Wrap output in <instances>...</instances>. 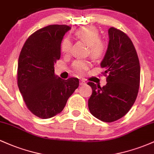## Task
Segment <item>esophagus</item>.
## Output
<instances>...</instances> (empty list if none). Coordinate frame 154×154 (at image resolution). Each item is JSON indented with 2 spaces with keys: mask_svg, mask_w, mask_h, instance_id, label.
Masks as SVG:
<instances>
[{
  "mask_svg": "<svg viewBox=\"0 0 154 154\" xmlns=\"http://www.w3.org/2000/svg\"><path fill=\"white\" fill-rule=\"evenodd\" d=\"M79 85H85V81L83 80V79H81V80L79 81Z\"/></svg>",
  "mask_w": 154,
  "mask_h": 154,
  "instance_id": "34e87169",
  "label": "esophagus"
}]
</instances>
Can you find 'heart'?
<instances>
[{
	"label": "heart",
	"mask_w": 154,
	"mask_h": 154,
	"mask_svg": "<svg viewBox=\"0 0 154 154\" xmlns=\"http://www.w3.org/2000/svg\"><path fill=\"white\" fill-rule=\"evenodd\" d=\"M78 38L84 40L89 45L90 52L93 57H99L105 50V43L100 39V33L95 26H85L79 28L75 32ZM72 42L69 37L63 38L61 43V51L63 54H68L70 52ZM72 69L78 75H83L89 68L90 62L85 60H76L72 63Z\"/></svg>",
	"instance_id": "heart-1"
}]
</instances>
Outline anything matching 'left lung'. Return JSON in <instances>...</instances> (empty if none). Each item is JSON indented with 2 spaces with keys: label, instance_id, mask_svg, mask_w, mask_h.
Returning a JSON list of instances; mask_svg holds the SVG:
<instances>
[{
  "label": "left lung",
  "instance_id": "obj_1",
  "mask_svg": "<svg viewBox=\"0 0 154 154\" xmlns=\"http://www.w3.org/2000/svg\"><path fill=\"white\" fill-rule=\"evenodd\" d=\"M109 35L106 53L100 63L107 83L101 88L88 82L93 91L88 108L97 119L112 122L123 117L135 103L140 67L135 46L128 35L113 26L109 28Z\"/></svg>",
  "mask_w": 154,
  "mask_h": 154
}]
</instances>
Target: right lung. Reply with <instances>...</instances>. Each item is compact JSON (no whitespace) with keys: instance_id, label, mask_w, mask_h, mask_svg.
Returning <instances> with one entry per match:
<instances>
[{"instance_id":"obj_1","label":"right lung","mask_w":154,"mask_h":154,"mask_svg":"<svg viewBox=\"0 0 154 154\" xmlns=\"http://www.w3.org/2000/svg\"><path fill=\"white\" fill-rule=\"evenodd\" d=\"M71 29L52 24L32 34L19 54L17 85L26 107L35 116L48 119L59 114L78 88L79 79H62L54 74V63L61 57V43Z\"/></svg>"}]
</instances>
